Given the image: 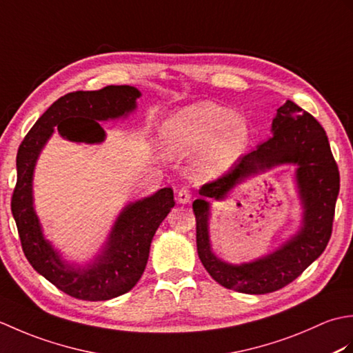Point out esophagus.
<instances>
[{"instance_id":"34e87169","label":"esophagus","mask_w":353,"mask_h":353,"mask_svg":"<svg viewBox=\"0 0 353 353\" xmlns=\"http://www.w3.org/2000/svg\"><path fill=\"white\" fill-rule=\"evenodd\" d=\"M177 201L179 203H182V205H188L190 201H191V194H190V191H188V188H181L179 190V192H177Z\"/></svg>"}]
</instances>
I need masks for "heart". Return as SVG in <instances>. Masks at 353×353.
Returning <instances> with one entry per match:
<instances>
[{
    "mask_svg": "<svg viewBox=\"0 0 353 353\" xmlns=\"http://www.w3.org/2000/svg\"><path fill=\"white\" fill-rule=\"evenodd\" d=\"M250 138V124L244 117L209 101L179 110L162 129V144L170 156L199 152L191 163V174L199 182L215 181L234 168Z\"/></svg>",
    "mask_w": 353,
    "mask_h": 353,
    "instance_id": "1",
    "label": "heart"
}]
</instances>
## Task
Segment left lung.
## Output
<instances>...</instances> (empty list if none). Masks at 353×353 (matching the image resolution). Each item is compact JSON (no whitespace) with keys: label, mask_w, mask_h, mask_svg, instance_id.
<instances>
[{"label":"left lung","mask_w":353,"mask_h":353,"mask_svg":"<svg viewBox=\"0 0 353 353\" xmlns=\"http://www.w3.org/2000/svg\"><path fill=\"white\" fill-rule=\"evenodd\" d=\"M295 168L301 223L274 251L247 263L234 265L212 250L211 201H223L238 184L274 166ZM340 174L323 127L292 101L276 110L272 137L239 159L228 174L199 190L192 211L197 223V252L212 279L224 288L245 294H267L283 288L302 274L326 249L332 232Z\"/></svg>","instance_id":"left-lung-1"}]
</instances>
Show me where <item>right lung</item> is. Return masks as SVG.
<instances>
[{"label":"right lung","mask_w":353,"mask_h":353,"mask_svg":"<svg viewBox=\"0 0 353 353\" xmlns=\"http://www.w3.org/2000/svg\"><path fill=\"white\" fill-rule=\"evenodd\" d=\"M141 95L139 89L129 85L66 94L45 110L18 150L12 214L22 250L37 273L80 301H110L138 283L156 230L174 206V194L171 188H162L125 203L99 252L85 262L70 261L45 235L36 212V163L54 133L77 144H101L108 134L100 123L129 118L138 109Z\"/></svg>","instance_id":"right-lung-1"}]
</instances>
